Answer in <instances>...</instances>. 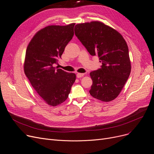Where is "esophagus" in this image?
Wrapping results in <instances>:
<instances>
[{"label":"esophagus","instance_id":"34e87169","mask_svg":"<svg viewBox=\"0 0 154 154\" xmlns=\"http://www.w3.org/2000/svg\"><path fill=\"white\" fill-rule=\"evenodd\" d=\"M84 75V74H82V73H77V78H80Z\"/></svg>","mask_w":154,"mask_h":154}]
</instances>
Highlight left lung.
<instances>
[{
    "mask_svg": "<svg viewBox=\"0 0 154 154\" xmlns=\"http://www.w3.org/2000/svg\"><path fill=\"white\" fill-rule=\"evenodd\" d=\"M75 34L91 55H97L101 68L90 73V94L103 102L114 100L130 75L131 63L125 39L119 32L99 21L78 23Z\"/></svg>",
    "mask_w": 154,
    "mask_h": 154,
    "instance_id": "left-lung-1",
    "label": "left lung"
}]
</instances>
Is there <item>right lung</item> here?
I'll return each mask as SVG.
<instances>
[{
	"instance_id": "1",
	"label": "right lung",
	"mask_w": 154,
	"mask_h": 154,
	"mask_svg": "<svg viewBox=\"0 0 154 154\" xmlns=\"http://www.w3.org/2000/svg\"><path fill=\"white\" fill-rule=\"evenodd\" d=\"M74 26H47L37 32L27 47L24 72L37 93L51 106L67 100L76 79L74 73L53 66L74 36Z\"/></svg>"
}]
</instances>
